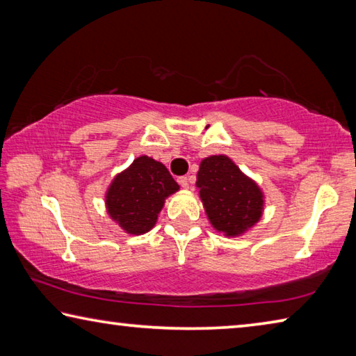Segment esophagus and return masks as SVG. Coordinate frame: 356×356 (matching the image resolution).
Masks as SVG:
<instances>
[{"label": "esophagus", "mask_w": 356, "mask_h": 356, "mask_svg": "<svg viewBox=\"0 0 356 356\" xmlns=\"http://www.w3.org/2000/svg\"><path fill=\"white\" fill-rule=\"evenodd\" d=\"M178 183H179V186H181V188H184V189H188L189 184H191L188 177H179V178H178Z\"/></svg>", "instance_id": "obj_1"}]
</instances>
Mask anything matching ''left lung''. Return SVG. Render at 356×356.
Wrapping results in <instances>:
<instances>
[{"label":"left lung","mask_w":356,"mask_h":356,"mask_svg":"<svg viewBox=\"0 0 356 356\" xmlns=\"http://www.w3.org/2000/svg\"><path fill=\"white\" fill-rule=\"evenodd\" d=\"M197 188L211 225L227 236L245 233L263 216V192L228 156H209L200 162Z\"/></svg>","instance_id":"left-lung-1"}]
</instances>
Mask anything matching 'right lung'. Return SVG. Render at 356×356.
<instances>
[{
  "mask_svg": "<svg viewBox=\"0 0 356 356\" xmlns=\"http://www.w3.org/2000/svg\"><path fill=\"white\" fill-rule=\"evenodd\" d=\"M179 189L164 164L148 156L118 173L106 194L109 216L129 234L149 232L168 195Z\"/></svg>",
  "mask_w": 356,
  "mask_h": 356,
  "instance_id": "add662e5",
  "label": "right lung"
}]
</instances>
